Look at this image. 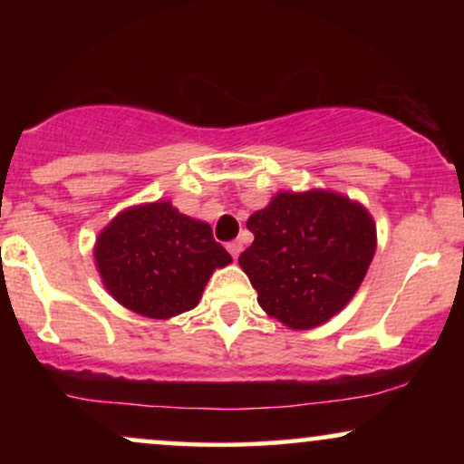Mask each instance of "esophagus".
<instances>
[{"mask_svg":"<svg viewBox=\"0 0 464 464\" xmlns=\"http://www.w3.org/2000/svg\"><path fill=\"white\" fill-rule=\"evenodd\" d=\"M227 250H228V253H231L233 259H237L239 253H242V242H237V239H236V242H228L227 244Z\"/></svg>","mask_w":464,"mask_h":464,"instance_id":"34e87169","label":"esophagus"}]
</instances>
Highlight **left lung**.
Returning a JSON list of instances; mask_svg holds the SVG:
<instances>
[{
  "instance_id": "1",
  "label": "left lung",
  "mask_w": 464,
  "mask_h": 464,
  "mask_svg": "<svg viewBox=\"0 0 464 464\" xmlns=\"http://www.w3.org/2000/svg\"><path fill=\"white\" fill-rule=\"evenodd\" d=\"M239 268L257 303L290 329H314L353 299L377 248L364 205L332 189H281L246 222Z\"/></svg>"
}]
</instances>
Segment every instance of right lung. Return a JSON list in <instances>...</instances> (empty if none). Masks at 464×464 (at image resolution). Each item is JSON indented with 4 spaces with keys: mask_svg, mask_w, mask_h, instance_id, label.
Returning <instances> with one entry per match:
<instances>
[{
    "mask_svg": "<svg viewBox=\"0 0 464 464\" xmlns=\"http://www.w3.org/2000/svg\"><path fill=\"white\" fill-rule=\"evenodd\" d=\"M93 259L120 305L157 321L194 310L209 276L233 262L207 222L169 200L120 211L95 237Z\"/></svg>",
    "mask_w": 464,
    "mask_h": 464,
    "instance_id": "right-lung-1",
    "label": "right lung"
}]
</instances>
